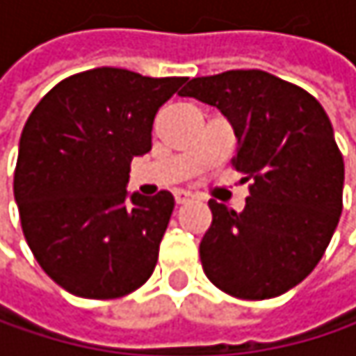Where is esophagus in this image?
<instances>
[{"mask_svg":"<svg viewBox=\"0 0 356 356\" xmlns=\"http://www.w3.org/2000/svg\"><path fill=\"white\" fill-rule=\"evenodd\" d=\"M189 200H191V193L189 191H183V189L175 191V202L177 204H187Z\"/></svg>","mask_w":356,"mask_h":356,"instance_id":"esophagus-1","label":"esophagus"}]
</instances>
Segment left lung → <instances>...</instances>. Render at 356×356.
<instances>
[{
	"instance_id": "left-lung-1",
	"label": "left lung",
	"mask_w": 356,
	"mask_h": 356,
	"mask_svg": "<svg viewBox=\"0 0 356 356\" xmlns=\"http://www.w3.org/2000/svg\"><path fill=\"white\" fill-rule=\"evenodd\" d=\"M233 125V165L249 181L241 212L210 200L200 259L214 286L237 299L278 297L318 266L342 214L344 161L332 123L303 88L261 70L193 78L179 92Z\"/></svg>"
}]
</instances>
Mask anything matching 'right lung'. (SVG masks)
Masks as SVG:
<instances>
[{
	"mask_svg": "<svg viewBox=\"0 0 356 356\" xmlns=\"http://www.w3.org/2000/svg\"><path fill=\"white\" fill-rule=\"evenodd\" d=\"M187 78L97 67L61 80L31 113L14 197L26 243L61 289L117 299L154 272L175 200L129 193V165L152 148V123Z\"/></svg>",
	"mask_w": 356,
	"mask_h": 356,
	"instance_id": "obj_1",
	"label": "right lung"
}]
</instances>
